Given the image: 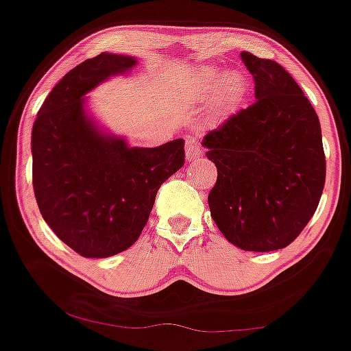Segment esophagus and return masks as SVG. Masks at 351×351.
<instances>
[{
    "mask_svg": "<svg viewBox=\"0 0 351 351\" xmlns=\"http://www.w3.org/2000/svg\"><path fill=\"white\" fill-rule=\"evenodd\" d=\"M184 152H186V160L188 162H193V160H197L201 157V149L199 143L196 141H188L186 145H184Z\"/></svg>",
    "mask_w": 351,
    "mask_h": 351,
    "instance_id": "obj_1",
    "label": "esophagus"
}]
</instances>
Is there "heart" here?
<instances>
[{
	"label": "heart",
	"mask_w": 351,
	"mask_h": 351,
	"mask_svg": "<svg viewBox=\"0 0 351 351\" xmlns=\"http://www.w3.org/2000/svg\"><path fill=\"white\" fill-rule=\"evenodd\" d=\"M193 93L199 99H208L214 95V111L226 114L242 103L247 93V82L243 75L235 70L221 73L214 66H208L197 73L193 83Z\"/></svg>",
	"instance_id": "1"
}]
</instances>
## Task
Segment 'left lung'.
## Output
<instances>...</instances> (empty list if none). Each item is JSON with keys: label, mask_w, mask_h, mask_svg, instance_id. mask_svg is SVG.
<instances>
[{"label": "left lung", "mask_w": 351, "mask_h": 351, "mask_svg": "<svg viewBox=\"0 0 351 351\" xmlns=\"http://www.w3.org/2000/svg\"><path fill=\"white\" fill-rule=\"evenodd\" d=\"M256 101L202 141L217 167L210 216L247 252L288 247L317 209L325 184L320 122L280 63L242 52Z\"/></svg>", "instance_id": "8db88e82"}]
</instances>
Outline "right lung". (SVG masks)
I'll use <instances>...</instances> for the list:
<instances>
[{"label":"right lung","instance_id":"1","mask_svg":"<svg viewBox=\"0 0 351 351\" xmlns=\"http://www.w3.org/2000/svg\"><path fill=\"white\" fill-rule=\"evenodd\" d=\"M137 65L103 52L70 70L45 98L32 125V186L42 217L86 258L128 250L149 221L158 188L184 165V141L130 147L104 132L86 95Z\"/></svg>","mask_w":351,"mask_h":351}]
</instances>
